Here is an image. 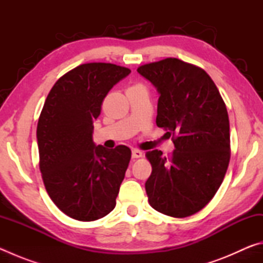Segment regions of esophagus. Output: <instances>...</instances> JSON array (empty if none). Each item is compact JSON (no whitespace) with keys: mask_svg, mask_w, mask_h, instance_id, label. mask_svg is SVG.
I'll return each instance as SVG.
<instances>
[{"mask_svg":"<svg viewBox=\"0 0 263 263\" xmlns=\"http://www.w3.org/2000/svg\"><path fill=\"white\" fill-rule=\"evenodd\" d=\"M142 157V152L139 149H133L132 151V158L133 159H139Z\"/></svg>","mask_w":263,"mask_h":263,"instance_id":"esophagus-1","label":"esophagus"}]
</instances>
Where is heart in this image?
<instances>
[{
	"label": "heart",
	"mask_w": 263,
	"mask_h": 263,
	"mask_svg": "<svg viewBox=\"0 0 263 263\" xmlns=\"http://www.w3.org/2000/svg\"><path fill=\"white\" fill-rule=\"evenodd\" d=\"M141 84H135V86H132V87H140Z\"/></svg>",
	"instance_id": "b5f03b06"
}]
</instances>
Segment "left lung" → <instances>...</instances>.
<instances>
[{
  "label": "left lung",
  "instance_id": "8db88e82",
  "mask_svg": "<svg viewBox=\"0 0 263 263\" xmlns=\"http://www.w3.org/2000/svg\"><path fill=\"white\" fill-rule=\"evenodd\" d=\"M138 72L157 87V125L173 135L175 149L146 152L152 174L148 203L163 215L184 218L201 211L219 189L231 158L228 109L209 74L176 58L149 62Z\"/></svg>",
  "mask_w": 263,
  "mask_h": 263
}]
</instances>
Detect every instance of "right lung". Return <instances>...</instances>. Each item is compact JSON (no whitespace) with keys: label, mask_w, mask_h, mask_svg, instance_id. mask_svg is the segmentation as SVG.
<instances>
[{"label":"right lung","mask_w":263,"mask_h":263,"mask_svg":"<svg viewBox=\"0 0 263 263\" xmlns=\"http://www.w3.org/2000/svg\"><path fill=\"white\" fill-rule=\"evenodd\" d=\"M130 73L106 62L82 64L58 80L44 103L37 125L39 169L53 203L73 219L94 221L116 206L131 149L96 146L92 130L109 90Z\"/></svg>","instance_id":"add662e5"}]
</instances>
